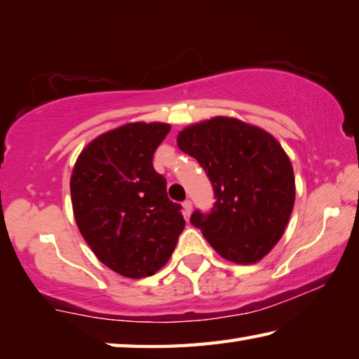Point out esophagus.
I'll use <instances>...</instances> for the list:
<instances>
[{"mask_svg":"<svg viewBox=\"0 0 359 359\" xmlns=\"http://www.w3.org/2000/svg\"><path fill=\"white\" fill-rule=\"evenodd\" d=\"M191 210H193V204L190 199H187V201L184 203V215L185 217H190L191 215Z\"/></svg>","mask_w":359,"mask_h":359,"instance_id":"34e87169","label":"esophagus"}]
</instances>
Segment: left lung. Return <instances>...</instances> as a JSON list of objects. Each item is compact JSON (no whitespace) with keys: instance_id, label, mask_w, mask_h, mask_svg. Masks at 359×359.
Returning <instances> with one entry per match:
<instances>
[{"instance_id":"left-lung-1","label":"left lung","mask_w":359,"mask_h":359,"mask_svg":"<svg viewBox=\"0 0 359 359\" xmlns=\"http://www.w3.org/2000/svg\"><path fill=\"white\" fill-rule=\"evenodd\" d=\"M177 145L214 187V208L194 210L193 226L233 263L266 257L282 238L296 194L293 166L277 139L242 120L214 117L182 130Z\"/></svg>"}]
</instances>
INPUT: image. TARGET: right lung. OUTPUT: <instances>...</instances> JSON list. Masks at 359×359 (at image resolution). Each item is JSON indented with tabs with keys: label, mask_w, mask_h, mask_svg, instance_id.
<instances>
[{
	"label": "right lung",
	"mask_w": 359,
	"mask_h": 359,
	"mask_svg": "<svg viewBox=\"0 0 359 359\" xmlns=\"http://www.w3.org/2000/svg\"><path fill=\"white\" fill-rule=\"evenodd\" d=\"M168 123H126L93 139L71 175L77 228L102 264L130 278L154 276L168 263L185 226L169 201L154 154Z\"/></svg>",
	"instance_id": "1"
}]
</instances>
